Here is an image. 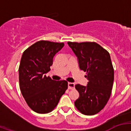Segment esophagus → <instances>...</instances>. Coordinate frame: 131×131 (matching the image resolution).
I'll list each match as a JSON object with an SVG mask.
<instances>
[{
  "mask_svg": "<svg viewBox=\"0 0 131 131\" xmlns=\"http://www.w3.org/2000/svg\"><path fill=\"white\" fill-rule=\"evenodd\" d=\"M68 87L69 89H73L74 88H75V84L72 82H68Z\"/></svg>",
  "mask_w": 131,
  "mask_h": 131,
  "instance_id": "obj_1",
  "label": "esophagus"
}]
</instances>
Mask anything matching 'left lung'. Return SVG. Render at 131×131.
<instances>
[{"instance_id":"1","label":"left lung","mask_w":131,"mask_h":131,"mask_svg":"<svg viewBox=\"0 0 131 131\" xmlns=\"http://www.w3.org/2000/svg\"><path fill=\"white\" fill-rule=\"evenodd\" d=\"M77 58L79 68L87 72V85H75L79 97L75 101L82 113L93 115L106 105L114 80V70L110 54L96 42H68Z\"/></svg>"}]
</instances>
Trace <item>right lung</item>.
<instances>
[{
  "label": "right lung",
  "instance_id": "add662e5",
  "mask_svg": "<svg viewBox=\"0 0 131 131\" xmlns=\"http://www.w3.org/2000/svg\"><path fill=\"white\" fill-rule=\"evenodd\" d=\"M63 43L40 40L24 51L19 67V88L26 103L34 112L47 113L57 106L68 88L66 80H52L46 73L51 70L53 58Z\"/></svg>",
  "mask_w": 131,
  "mask_h": 131
}]
</instances>
